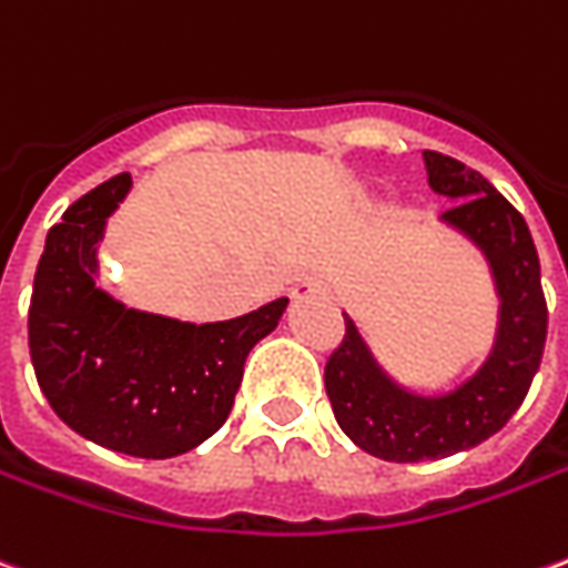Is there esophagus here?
<instances>
[{
	"label": "esophagus",
	"mask_w": 568,
	"mask_h": 568,
	"mask_svg": "<svg viewBox=\"0 0 568 568\" xmlns=\"http://www.w3.org/2000/svg\"><path fill=\"white\" fill-rule=\"evenodd\" d=\"M292 297L295 301H316V297H325V288L320 283H297L295 288H292Z\"/></svg>",
	"instance_id": "obj_1"
}]
</instances>
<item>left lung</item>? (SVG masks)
Returning <instances> with one entry per match:
<instances>
[{
	"mask_svg": "<svg viewBox=\"0 0 568 568\" xmlns=\"http://www.w3.org/2000/svg\"><path fill=\"white\" fill-rule=\"evenodd\" d=\"M424 165L430 190L455 202L439 221L483 252L501 304L483 366L434 396L390 378L344 313L347 332L325 363V394L341 430L359 449L396 464L449 458L498 434L529 394L547 338L541 264L523 215L464 162L424 150Z\"/></svg>",
	"mask_w": 568,
	"mask_h": 568,
	"instance_id": "left-lung-1",
	"label": "left lung"
}]
</instances>
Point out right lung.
<instances>
[{
	"label": "right lung",
	"mask_w": 568,
	"mask_h": 568,
	"mask_svg": "<svg viewBox=\"0 0 568 568\" xmlns=\"http://www.w3.org/2000/svg\"><path fill=\"white\" fill-rule=\"evenodd\" d=\"M132 187L116 174L45 236L30 297V359L67 427L134 458H174L227 422L248 351L280 325L288 297L227 323L134 311L98 285L106 217Z\"/></svg>",
	"instance_id": "1"
}]
</instances>
